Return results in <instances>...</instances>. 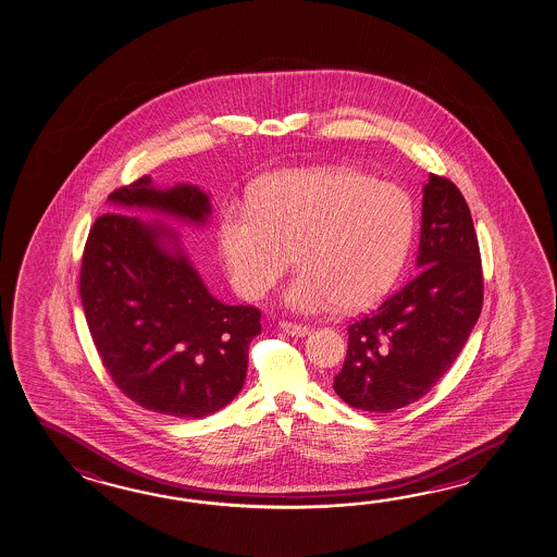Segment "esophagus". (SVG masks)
<instances>
[{
    "label": "esophagus",
    "instance_id": "esophagus-1",
    "mask_svg": "<svg viewBox=\"0 0 557 557\" xmlns=\"http://www.w3.org/2000/svg\"><path fill=\"white\" fill-rule=\"evenodd\" d=\"M280 329L289 336H307L311 332V326L307 324H297V322L282 321L280 322Z\"/></svg>",
    "mask_w": 557,
    "mask_h": 557
}]
</instances>
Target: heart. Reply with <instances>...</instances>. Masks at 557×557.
Segmentation results:
<instances>
[{"label": "heart", "mask_w": 557, "mask_h": 557, "mask_svg": "<svg viewBox=\"0 0 557 557\" xmlns=\"http://www.w3.org/2000/svg\"><path fill=\"white\" fill-rule=\"evenodd\" d=\"M412 206L399 186L348 168L289 170L265 177L248 207L219 231L226 272L246 299H262L287 268L299 274L283 301L299 312L370 307L399 274Z\"/></svg>", "instance_id": "1"}]
</instances>
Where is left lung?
Returning a JSON list of instances; mask_svg holds the SVG:
<instances>
[{
    "instance_id": "obj_1",
    "label": "left lung",
    "mask_w": 557,
    "mask_h": 557,
    "mask_svg": "<svg viewBox=\"0 0 557 557\" xmlns=\"http://www.w3.org/2000/svg\"><path fill=\"white\" fill-rule=\"evenodd\" d=\"M403 289L348 326L334 391L354 409L391 412L424 397L456 361L483 305V268L468 203L448 177L430 174L419 260Z\"/></svg>"
}]
</instances>
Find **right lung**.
<instances>
[{
    "instance_id": "add662e5",
    "label": "right lung",
    "mask_w": 557,
    "mask_h": 557,
    "mask_svg": "<svg viewBox=\"0 0 557 557\" xmlns=\"http://www.w3.org/2000/svg\"><path fill=\"white\" fill-rule=\"evenodd\" d=\"M109 201L206 223L209 197L182 184L154 189L148 176ZM164 226L109 211L89 228L79 297L103 368L128 399L176 419L223 409L245 385L248 346L262 332L260 309L225 305L207 292Z\"/></svg>"
}]
</instances>
